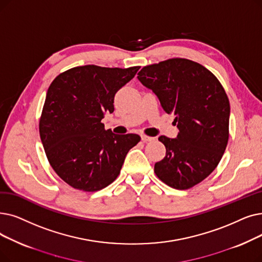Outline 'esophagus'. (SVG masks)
I'll list each match as a JSON object with an SVG mask.
<instances>
[{
	"mask_svg": "<svg viewBox=\"0 0 262 262\" xmlns=\"http://www.w3.org/2000/svg\"><path fill=\"white\" fill-rule=\"evenodd\" d=\"M141 140H142L143 142H150V141L154 140V138H153V137H149V136L142 135V136H141Z\"/></svg>",
	"mask_w": 262,
	"mask_h": 262,
	"instance_id": "obj_1",
	"label": "esophagus"
}]
</instances>
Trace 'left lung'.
<instances>
[{"mask_svg": "<svg viewBox=\"0 0 262 262\" xmlns=\"http://www.w3.org/2000/svg\"><path fill=\"white\" fill-rule=\"evenodd\" d=\"M139 81L174 115L176 138L161 136L166 156L154 166L156 176L176 189L200 183L221 162L229 138V99L206 67L187 59L144 66Z\"/></svg>", "mask_w": 262, "mask_h": 262, "instance_id": "8db88e82", "label": "left lung"}]
</instances>
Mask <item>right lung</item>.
<instances>
[{
	"mask_svg": "<svg viewBox=\"0 0 262 262\" xmlns=\"http://www.w3.org/2000/svg\"><path fill=\"white\" fill-rule=\"evenodd\" d=\"M139 68L78 66L50 84L39 135L51 167L68 185L84 191L105 188L140 141L138 135L113 134L101 123L105 113L115 110L116 93Z\"/></svg>",
	"mask_w": 262,
	"mask_h": 262,
	"instance_id": "right-lung-1",
	"label": "right lung"
}]
</instances>
